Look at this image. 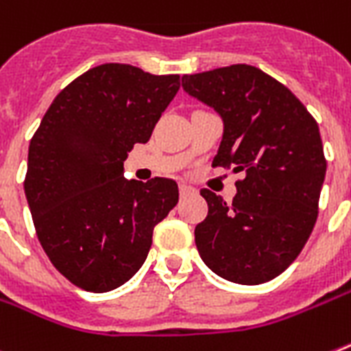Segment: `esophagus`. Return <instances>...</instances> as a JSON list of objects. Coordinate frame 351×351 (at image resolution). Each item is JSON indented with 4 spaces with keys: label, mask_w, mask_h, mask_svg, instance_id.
<instances>
[{
    "label": "esophagus",
    "mask_w": 351,
    "mask_h": 351,
    "mask_svg": "<svg viewBox=\"0 0 351 351\" xmlns=\"http://www.w3.org/2000/svg\"><path fill=\"white\" fill-rule=\"evenodd\" d=\"M194 193H196V189H194L193 185L180 184V196H189V194H194Z\"/></svg>",
    "instance_id": "esophagus-1"
}]
</instances>
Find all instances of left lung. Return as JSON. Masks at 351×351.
I'll use <instances>...</instances> for the list:
<instances>
[{"instance_id":"1","label":"left lung","mask_w":351,"mask_h":351,"mask_svg":"<svg viewBox=\"0 0 351 351\" xmlns=\"http://www.w3.org/2000/svg\"><path fill=\"white\" fill-rule=\"evenodd\" d=\"M182 85L225 123L212 166L244 175L232 203L199 191L208 205L194 230L199 257L235 284L273 280L316 225L326 173L316 119L284 84L248 64L184 75Z\"/></svg>"}]
</instances>
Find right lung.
I'll list each match as a JSON object with an SVG mask.
<instances>
[{"label": "right lung", "mask_w": 351, "mask_h": 351, "mask_svg": "<svg viewBox=\"0 0 351 351\" xmlns=\"http://www.w3.org/2000/svg\"><path fill=\"white\" fill-rule=\"evenodd\" d=\"M178 89V75L101 64L57 94L32 137L25 194L35 232L76 287L107 293L130 280L178 203L171 178L123 176L128 152L148 143Z\"/></svg>", "instance_id": "add662e5"}]
</instances>
